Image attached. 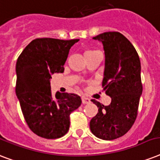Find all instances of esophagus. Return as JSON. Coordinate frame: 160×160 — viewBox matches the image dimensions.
<instances>
[{
    "label": "esophagus",
    "mask_w": 160,
    "mask_h": 160,
    "mask_svg": "<svg viewBox=\"0 0 160 160\" xmlns=\"http://www.w3.org/2000/svg\"><path fill=\"white\" fill-rule=\"evenodd\" d=\"M81 100H82V103H83V104H89V103H90V99H89V98L85 97V96H83Z\"/></svg>",
    "instance_id": "obj_1"
}]
</instances>
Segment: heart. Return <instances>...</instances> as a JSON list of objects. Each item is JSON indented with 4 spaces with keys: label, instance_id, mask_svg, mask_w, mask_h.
Returning a JSON list of instances; mask_svg holds the SVG:
<instances>
[{
    "label": "heart",
    "instance_id": "b5f03b06",
    "mask_svg": "<svg viewBox=\"0 0 160 160\" xmlns=\"http://www.w3.org/2000/svg\"><path fill=\"white\" fill-rule=\"evenodd\" d=\"M87 51H85V52H87Z\"/></svg>",
    "mask_w": 160,
    "mask_h": 160
}]
</instances>
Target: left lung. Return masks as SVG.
<instances>
[{"instance_id":"1","label":"left lung","mask_w":160,"mask_h":160,"mask_svg":"<svg viewBox=\"0 0 160 160\" xmlns=\"http://www.w3.org/2000/svg\"><path fill=\"white\" fill-rule=\"evenodd\" d=\"M100 41L105 51L102 85L111 98L109 105L92 100L98 113L90 122L94 135L104 140L123 136L134 124L142 95L140 60L130 41L116 31L93 37Z\"/></svg>"}]
</instances>
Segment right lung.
Segmentation results:
<instances>
[{
    "label": "right lung",
    "instance_id": "add662e5",
    "mask_svg": "<svg viewBox=\"0 0 160 160\" xmlns=\"http://www.w3.org/2000/svg\"><path fill=\"white\" fill-rule=\"evenodd\" d=\"M79 39L33 40L17 59L16 93L29 128L45 139L64 136L70 128V114L81 105L75 94L56 92L52 96L51 75L64 72L71 46Z\"/></svg>",
    "mask_w": 160,
    "mask_h": 160
}]
</instances>
